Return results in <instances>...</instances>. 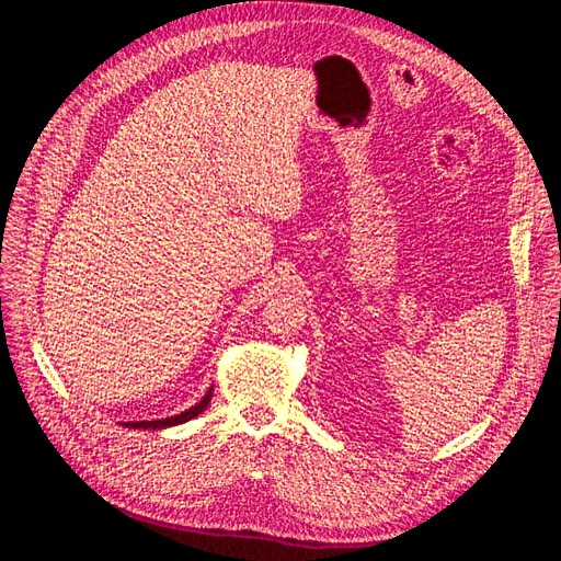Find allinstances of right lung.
<instances>
[{
  "instance_id": "right-lung-1",
  "label": "right lung",
  "mask_w": 561,
  "mask_h": 561,
  "mask_svg": "<svg viewBox=\"0 0 561 561\" xmlns=\"http://www.w3.org/2000/svg\"><path fill=\"white\" fill-rule=\"evenodd\" d=\"M210 398H213V388L208 390L206 396L201 398V402H196L194 407H190V410H186V412H180V414H175V416H168V419H159V421H128V423H126V428H151V431H157V428L178 426V423L192 421L194 416H198L203 410H206V407L210 404Z\"/></svg>"
}]
</instances>
